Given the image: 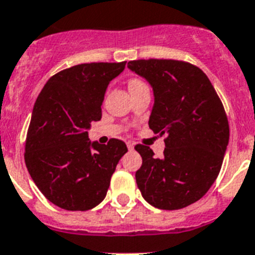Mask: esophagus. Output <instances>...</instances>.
Masks as SVG:
<instances>
[{
  "label": "esophagus",
  "instance_id": "34e87169",
  "mask_svg": "<svg viewBox=\"0 0 255 255\" xmlns=\"http://www.w3.org/2000/svg\"><path fill=\"white\" fill-rule=\"evenodd\" d=\"M127 146H128V149H129V150H132V149L134 147L133 141H127Z\"/></svg>",
  "mask_w": 255,
  "mask_h": 255
}]
</instances>
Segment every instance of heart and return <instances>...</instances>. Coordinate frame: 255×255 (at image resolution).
Segmentation results:
<instances>
[{
  "label": "heart",
  "instance_id": "1",
  "mask_svg": "<svg viewBox=\"0 0 255 255\" xmlns=\"http://www.w3.org/2000/svg\"><path fill=\"white\" fill-rule=\"evenodd\" d=\"M138 83H142V81L138 80V79H132V80L129 81V87H131V85H134V84H138Z\"/></svg>",
  "mask_w": 255,
  "mask_h": 255
}]
</instances>
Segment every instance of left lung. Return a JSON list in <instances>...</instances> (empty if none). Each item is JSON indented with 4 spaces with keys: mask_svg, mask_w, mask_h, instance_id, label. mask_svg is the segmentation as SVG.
Segmentation results:
<instances>
[{
    "mask_svg": "<svg viewBox=\"0 0 255 255\" xmlns=\"http://www.w3.org/2000/svg\"><path fill=\"white\" fill-rule=\"evenodd\" d=\"M128 67L153 87L149 127L166 134L160 158L146 145L134 146L142 158L138 189L157 209L189 206L206 194L222 168L230 140L223 104L205 72L189 62L137 59Z\"/></svg>",
    "mask_w": 255,
    "mask_h": 255,
    "instance_id": "left-lung-1",
    "label": "left lung"
}]
</instances>
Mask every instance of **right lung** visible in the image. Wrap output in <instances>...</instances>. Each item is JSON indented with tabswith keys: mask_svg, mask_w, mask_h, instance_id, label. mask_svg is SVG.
Returning <instances> with one entry per match:
<instances>
[{
	"mask_svg": "<svg viewBox=\"0 0 255 255\" xmlns=\"http://www.w3.org/2000/svg\"><path fill=\"white\" fill-rule=\"evenodd\" d=\"M126 62H92L53 75L32 111L24 162L32 180L51 204L87 211L102 202L118 162L127 153L122 140L91 142L88 129L101 119L109 83Z\"/></svg>",
	"mask_w": 255,
	"mask_h": 255,
	"instance_id": "1",
	"label": "right lung"
}]
</instances>
